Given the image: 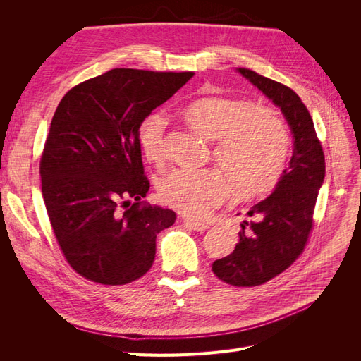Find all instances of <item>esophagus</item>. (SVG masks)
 Wrapping results in <instances>:
<instances>
[{
	"label": "esophagus",
	"mask_w": 361,
	"mask_h": 361,
	"mask_svg": "<svg viewBox=\"0 0 361 361\" xmlns=\"http://www.w3.org/2000/svg\"><path fill=\"white\" fill-rule=\"evenodd\" d=\"M183 226L191 228V231H195V232H204L207 228V224L197 221V220H191V218H183Z\"/></svg>",
	"instance_id": "34e87169"
}]
</instances>
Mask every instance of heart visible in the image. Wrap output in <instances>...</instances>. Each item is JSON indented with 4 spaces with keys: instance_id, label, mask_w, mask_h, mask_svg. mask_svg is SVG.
<instances>
[{
    "instance_id": "obj_1",
    "label": "heart",
    "mask_w": 361,
    "mask_h": 361,
    "mask_svg": "<svg viewBox=\"0 0 361 361\" xmlns=\"http://www.w3.org/2000/svg\"><path fill=\"white\" fill-rule=\"evenodd\" d=\"M183 117L199 135L215 141L214 161L231 182L236 199H256L274 190L290 150L288 129L274 111L247 101L209 96L190 104ZM166 129V116L154 113L138 130L141 152L157 166L167 158ZM225 178L216 170L176 169L164 174L157 188L166 204L203 218L231 195Z\"/></svg>"
}]
</instances>
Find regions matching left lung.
<instances>
[{"label": "left lung", "mask_w": 361, "mask_h": 361, "mask_svg": "<svg viewBox=\"0 0 361 361\" xmlns=\"http://www.w3.org/2000/svg\"><path fill=\"white\" fill-rule=\"evenodd\" d=\"M245 80L280 108L293 140L289 166L265 200L248 211L235 250L212 264L214 274L232 286H257L289 268L307 243L312 216L325 178V158L310 113L289 87L255 71L238 68Z\"/></svg>", "instance_id": "8db88e82"}]
</instances>
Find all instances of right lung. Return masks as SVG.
<instances>
[{"label":"right lung","instance_id":"add662e5","mask_svg":"<svg viewBox=\"0 0 361 361\" xmlns=\"http://www.w3.org/2000/svg\"><path fill=\"white\" fill-rule=\"evenodd\" d=\"M192 75L111 69L60 101L40 159L42 195L63 255L82 277L126 285L154 264L157 235L176 214L141 202L150 183L138 130Z\"/></svg>","mask_w":361,"mask_h":361}]
</instances>
